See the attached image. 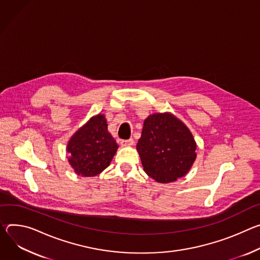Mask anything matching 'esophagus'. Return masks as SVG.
Wrapping results in <instances>:
<instances>
[{"label":"esophagus","instance_id":"1","mask_svg":"<svg viewBox=\"0 0 260 260\" xmlns=\"http://www.w3.org/2000/svg\"><path fill=\"white\" fill-rule=\"evenodd\" d=\"M121 145L123 147H131L134 145V139L130 138V139H124L121 141Z\"/></svg>","mask_w":260,"mask_h":260}]
</instances>
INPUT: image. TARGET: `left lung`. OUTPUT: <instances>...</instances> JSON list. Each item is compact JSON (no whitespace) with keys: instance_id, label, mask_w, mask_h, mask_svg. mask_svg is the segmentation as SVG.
Segmentation results:
<instances>
[{"instance_id":"8db88e82","label":"left lung","mask_w":260,"mask_h":260,"mask_svg":"<svg viewBox=\"0 0 260 260\" xmlns=\"http://www.w3.org/2000/svg\"><path fill=\"white\" fill-rule=\"evenodd\" d=\"M136 150L143 170L158 183L183 178L196 159V142L172 113H153L145 120Z\"/></svg>"}]
</instances>
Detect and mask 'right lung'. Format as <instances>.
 Here are the masks:
<instances>
[{"instance_id":"1","label":"right lung","mask_w":260,"mask_h":260,"mask_svg":"<svg viewBox=\"0 0 260 260\" xmlns=\"http://www.w3.org/2000/svg\"><path fill=\"white\" fill-rule=\"evenodd\" d=\"M118 143L107 130L104 114H97L78 129L67 145L69 163L75 174L95 177L110 164Z\"/></svg>"}]
</instances>
